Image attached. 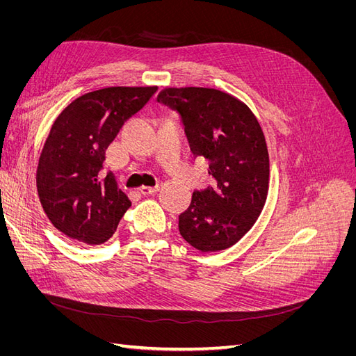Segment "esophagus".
<instances>
[{
  "instance_id": "obj_1",
  "label": "esophagus",
  "mask_w": 356,
  "mask_h": 356,
  "mask_svg": "<svg viewBox=\"0 0 356 356\" xmlns=\"http://www.w3.org/2000/svg\"><path fill=\"white\" fill-rule=\"evenodd\" d=\"M159 190V186H156V187H147V186H143V187H139L138 188V191L141 193V195H144V196H147V195H153V193H156Z\"/></svg>"
}]
</instances>
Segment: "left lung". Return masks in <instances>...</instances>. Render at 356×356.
I'll list each match as a JSON object with an SVG mask.
<instances>
[{
	"label": "left lung",
	"mask_w": 356,
	"mask_h": 356,
	"mask_svg": "<svg viewBox=\"0 0 356 356\" xmlns=\"http://www.w3.org/2000/svg\"><path fill=\"white\" fill-rule=\"evenodd\" d=\"M157 102L177 111L191 153L208 160L212 186L195 191L179 215V234L202 252L227 250L260 215L268 153L260 123L234 96L207 88H169Z\"/></svg>",
	"instance_id": "8db88e82"
}]
</instances>
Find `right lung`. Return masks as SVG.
<instances>
[{
  "mask_svg": "<svg viewBox=\"0 0 356 356\" xmlns=\"http://www.w3.org/2000/svg\"><path fill=\"white\" fill-rule=\"evenodd\" d=\"M157 88H106L72 101L53 123L37 169L42 209L68 238L101 245L114 234L131 200L113 174L99 178L105 152L127 118Z\"/></svg>",
  "mask_w": 356,
  "mask_h": 356,
  "instance_id": "1",
  "label": "right lung"
}]
</instances>
